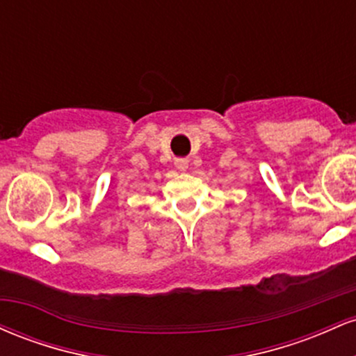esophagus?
<instances>
[{
  "label": "esophagus",
  "instance_id": "1",
  "mask_svg": "<svg viewBox=\"0 0 356 356\" xmlns=\"http://www.w3.org/2000/svg\"><path fill=\"white\" fill-rule=\"evenodd\" d=\"M177 167L181 170H186L187 169V162L186 161H177Z\"/></svg>",
  "mask_w": 356,
  "mask_h": 356
}]
</instances>
